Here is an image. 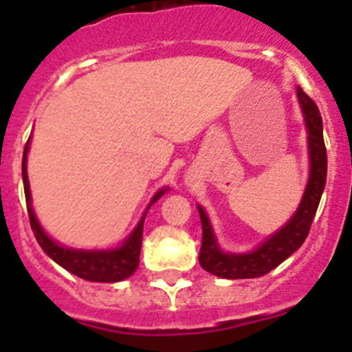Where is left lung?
Masks as SVG:
<instances>
[{"label": "left lung", "mask_w": 352, "mask_h": 352, "mask_svg": "<svg viewBox=\"0 0 352 352\" xmlns=\"http://www.w3.org/2000/svg\"><path fill=\"white\" fill-rule=\"evenodd\" d=\"M298 100L305 117L311 157V175L300 206L281 230L270 235L256 250L248 254H226L221 250L208 217L204 210L197 206L203 225V245L199 252V263L206 272L225 279L259 278L274 270L279 263H283L307 239L327 181V149L323 142V122L318 106L301 87H298Z\"/></svg>", "instance_id": "obj_1"}]
</instances>
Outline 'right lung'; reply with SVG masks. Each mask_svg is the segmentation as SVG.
Listing matches in <instances>:
<instances>
[{"mask_svg": "<svg viewBox=\"0 0 352 352\" xmlns=\"http://www.w3.org/2000/svg\"><path fill=\"white\" fill-rule=\"evenodd\" d=\"M30 138L25 144L23 149V162H21V175H23V188H25V201H27V212H29L30 228L34 232V237L38 245L43 248L47 256L52 261H56L60 267L69 270L74 276H78L87 281H96V283H115L122 279L129 278L138 267V256H140V246H142V230H144V217L138 223L137 228L131 232V235L124 241V245L113 250H76V248H65L58 245L56 241H52L49 235L43 232L38 219H36L32 203H30V186L29 177H27V153H29ZM168 190H159L155 193L149 206L160 199Z\"/></svg>", "mask_w": 352, "mask_h": 352, "instance_id": "obj_1", "label": "right lung"}]
</instances>
